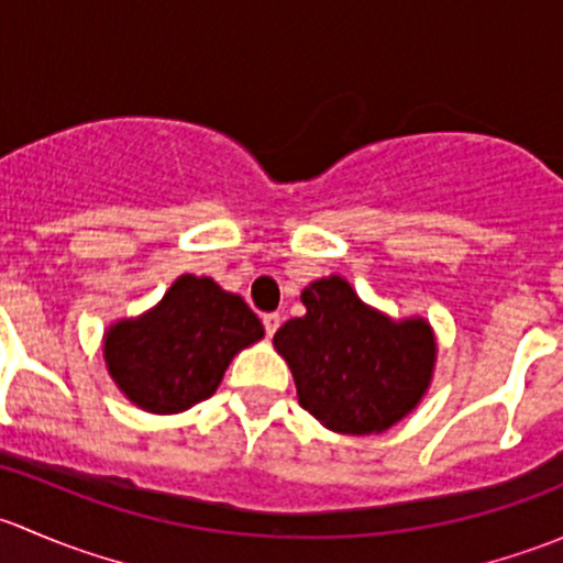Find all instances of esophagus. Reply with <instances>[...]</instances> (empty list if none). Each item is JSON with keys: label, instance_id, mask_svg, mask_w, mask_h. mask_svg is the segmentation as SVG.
I'll return each instance as SVG.
<instances>
[{"label": "esophagus", "instance_id": "1", "mask_svg": "<svg viewBox=\"0 0 563 563\" xmlns=\"http://www.w3.org/2000/svg\"><path fill=\"white\" fill-rule=\"evenodd\" d=\"M261 321H264V329H266V334H275L277 332V327H280V316L277 313H264L261 316Z\"/></svg>", "mask_w": 563, "mask_h": 563}]
</instances>
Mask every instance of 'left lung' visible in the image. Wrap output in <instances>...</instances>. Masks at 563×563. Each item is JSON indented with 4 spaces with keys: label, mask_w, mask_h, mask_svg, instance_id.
<instances>
[{
    "label": "left lung",
    "mask_w": 563,
    "mask_h": 563,
    "mask_svg": "<svg viewBox=\"0 0 563 563\" xmlns=\"http://www.w3.org/2000/svg\"><path fill=\"white\" fill-rule=\"evenodd\" d=\"M308 313L275 332L299 406L334 433L371 435L417 408L435 367V334L424 318L367 308L349 280L332 275L302 291Z\"/></svg>",
    "instance_id": "left-lung-1"
}]
</instances>
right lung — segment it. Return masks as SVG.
<instances>
[{
    "mask_svg": "<svg viewBox=\"0 0 563 563\" xmlns=\"http://www.w3.org/2000/svg\"><path fill=\"white\" fill-rule=\"evenodd\" d=\"M264 338L258 316L212 277L181 275L139 318L108 327L106 367L130 402L150 413H179L207 400L225 367Z\"/></svg>",
    "mask_w": 563,
    "mask_h": 563,
    "instance_id": "obj_1",
    "label": "right lung"
}]
</instances>
